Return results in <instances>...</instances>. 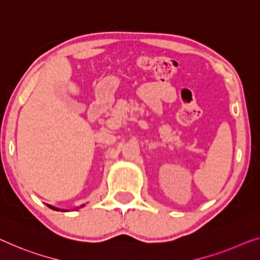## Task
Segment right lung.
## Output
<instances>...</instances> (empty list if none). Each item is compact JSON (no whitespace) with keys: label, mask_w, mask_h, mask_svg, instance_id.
Instances as JSON below:
<instances>
[{"label":"right lung","mask_w":260,"mask_h":260,"mask_svg":"<svg viewBox=\"0 0 260 260\" xmlns=\"http://www.w3.org/2000/svg\"><path fill=\"white\" fill-rule=\"evenodd\" d=\"M46 205H48V207H49V208H51V209H52V210H58V209H57V208H55V207H52V205H49V204H46Z\"/></svg>","instance_id":"right-lung-1"}]
</instances>
